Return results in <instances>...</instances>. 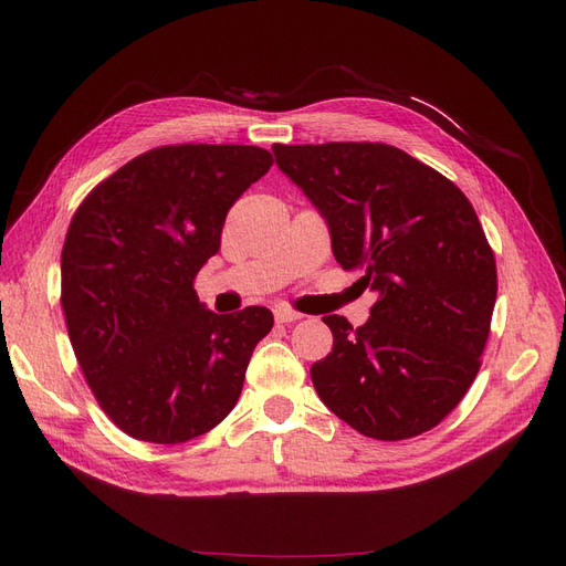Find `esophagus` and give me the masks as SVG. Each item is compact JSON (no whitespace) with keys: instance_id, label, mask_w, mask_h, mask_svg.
Masks as SVG:
<instances>
[{"instance_id":"34e87169","label":"esophagus","mask_w":566,"mask_h":566,"mask_svg":"<svg viewBox=\"0 0 566 566\" xmlns=\"http://www.w3.org/2000/svg\"><path fill=\"white\" fill-rule=\"evenodd\" d=\"M273 316H276L279 323H295V321L302 318V314H297L293 310H285V306H279V310L273 312Z\"/></svg>"}]
</instances>
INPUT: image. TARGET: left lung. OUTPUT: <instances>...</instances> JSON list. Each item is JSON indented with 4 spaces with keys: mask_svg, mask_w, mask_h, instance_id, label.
<instances>
[{
    "mask_svg": "<svg viewBox=\"0 0 566 566\" xmlns=\"http://www.w3.org/2000/svg\"><path fill=\"white\" fill-rule=\"evenodd\" d=\"M271 150L328 224L339 266L361 271L358 283L378 295L356 331L345 316H323L333 352L312 366L321 401L373 439L432 430L476 378L499 290L470 200L387 144Z\"/></svg>",
    "mask_w": 566,
    "mask_h": 566,
    "instance_id": "8db88e82",
    "label": "left lung"
}]
</instances>
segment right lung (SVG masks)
I'll return each mask as SVG.
<instances>
[{
    "mask_svg": "<svg viewBox=\"0 0 566 566\" xmlns=\"http://www.w3.org/2000/svg\"><path fill=\"white\" fill-rule=\"evenodd\" d=\"M271 163L256 146L153 148L77 208L61 252L67 335L98 406L129 437L184 443L241 397L273 314H214L193 279L219 252L229 208Z\"/></svg>",
    "mask_w": 566,
    "mask_h": 566,
    "instance_id": "add662e5",
    "label": "right lung"
}]
</instances>
